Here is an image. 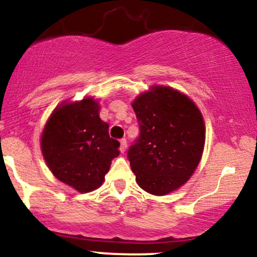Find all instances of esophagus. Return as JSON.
Segmentation results:
<instances>
[{"mask_svg": "<svg viewBox=\"0 0 257 257\" xmlns=\"http://www.w3.org/2000/svg\"><path fill=\"white\" fill-rule=\"evenodd\" d=\"M119 143H120L119 151H120V152H124L125 150H126V140H125V139H122V140H120Z\"/></svg>", "mask_w": 257, "mask_h": 257, "instance_id": "esophagus-1", "label": "esophagus"}]
</instances>
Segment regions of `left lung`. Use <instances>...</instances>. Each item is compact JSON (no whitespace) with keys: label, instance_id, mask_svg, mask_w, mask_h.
Returning a JSON list of instances; mask_svg holds the SVG:
<instances>
[{"label":"left lung","instance_id":"obj_1","mask_svg":"<svg viewBox=\"0 0 257 257\" xmlns=\"http://www.w3.org/2000/svg\"><path fill=\"white\" fill-rule=\"evenodd\" d=\"M140 128L126 156L137 182L146 192L164 196L192 175L205 143L202 113L187 96L156 87L133 102Z\"/></svg>","mask_w":257,"mask_h":257}]
</instances>
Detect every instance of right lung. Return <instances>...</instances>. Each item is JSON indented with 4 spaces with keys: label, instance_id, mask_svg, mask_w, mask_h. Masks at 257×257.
I'll return each mask as SVG.
<instances>
[{
    "label": "right lung",
    "instance_id": "obj_1",
    "mask_svg": "<svg viewBox=\"0 0 257 257\" xmlns=\"http://www.w3.org/2000/svg\"><path fill=\"white\" fill-rule=\"evenodd\" d=\"M91 98L55 108L41 139L43 157L57 179L85 193L98 188L111 161L119 155V143L108 135Z\"/></svg>",
    "mask_w": 257,
    "mask_h": 257
}]
</instances>
